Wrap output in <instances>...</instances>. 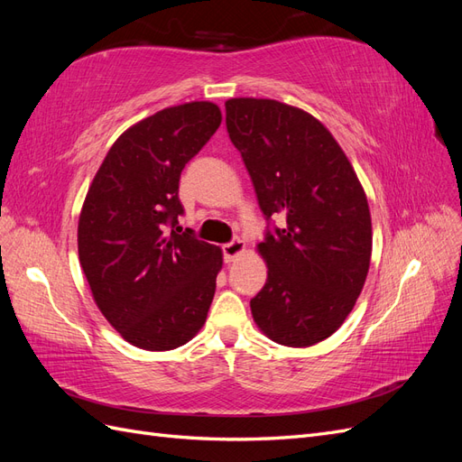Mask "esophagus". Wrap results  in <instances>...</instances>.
I'll return each mask as SVG.
<instances>
[{
    "label": "esophagus",
    "mask_w": 462,
    "mask_h": 462,
    "mask_svg": "<svg viewBox=\"0 0 462 462\" xmlns=\"http://www.w3.org/2000/svg\"><path fill=\"white\" fill-rule=\"evenodd\" d=\"M245 243L241 239H233L231 243L223 245V258H226V262H235L236 258H239L243 253H245Z\"/></svg>",
    "instance_id": "1"
}]
</instances>
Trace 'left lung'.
<instances>
[{"label": "left lung", "mask_w": 462, "mask_h": 462, "mask_svg": "<svg viewBox=\"0 0 462 462\" xmlns=\"http://www.w3.org/2000/svg\"><path fill=\"white\" fill-rule=\"evenodd\" d=\"M226 123L265 219L285 217L258 245L268 279L250 300L253 318L279 345H316L341 328L366 282V192L333 134L304 109L231 97Z\"/></svg>", "instance_id": "1"}]
</instances>
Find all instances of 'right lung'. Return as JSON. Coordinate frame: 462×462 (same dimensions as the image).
<instances>
[{
  "mask_svg": "<svg viewBox=\"0 0 462 462\" xmlns=\"http://www.w3.org/2000/svg\"><path fill=\"white\" fill-rule=\"evenodd\" d=\"M219 125L212 102L165 107L138 121L109 148L82 204L80 268L97 309L138 348L189 343L212 304L221 248L173 227L183 214L180 171Z\"/></svg>",
  "mask_w": 462,
  "mask_h": 462,
  "instance_id": "obj_1",
  "label": "right lung"
}]
</instances>
